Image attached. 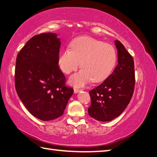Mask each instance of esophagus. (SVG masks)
<instances>
[{
    "mask_svg": "<svg viewBox=\"0 0 157 157\" xmlns=\"http://www.w3.org/2000/svg\"><path fill=\"white\" fill-rule=\"evenodd\" d=\"M80 90H81V89H79V88H78V87H75V88H74V93H79Z\"/></svg>",
    "mask_w": 157,
    "mask_h": 157,
    "instance_id": "obj_1",
    "label": "esophagus"
}]
</instances>
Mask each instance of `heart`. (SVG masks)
I'll return each instance as SVG.
<instances>
[{
  "mask_svg": "<svg viewBox=\"0 0 157 157\" xmlns=\"http://www.w3.org/2000/svg\"><path fill=\"white\" fill-rule=\"evenodd\" d=\"M71 48L62 49L58 54V64L66 74L82 69L71 77V83L83 85L92 80L100 82L112 72L117 62V52L113 45L88 36L79 37L73 40Z\"/></svg>",
  "mask_w": 157,
  "mask_h": 157,
  "instance_id": "1",
  "label": "heart"
}]
</instances>
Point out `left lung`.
<instances>
[{
    "mask_svg": "<svg viewBox=\"0 0 157 157\" xmlns=\"http://www.w3.org/2000/svg\"><path fill=\"white\" fill-rule=\"evenodd\" d=\"M118 64L113 73L98 86L89 91L91 104L88 108L91 117L109 121L126 109L135 89V64L132 56L120 41L115 40Z\"/></svg>",
    "mask_w": 157,
    "mask_h": 157,
    "instance_id": "1",
    "label": "left lung"
}]
</instances>
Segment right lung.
<instances>
[{"label":"right lung","instance_id":"right-lung-1","mask_svg":"<svg viewBox=\"0 0 157 157\" xmlns=\"http://www.w3.org/2000/svg\"><path fill=\"white\" fill-rule=\"evenodd\" d=\"M59 48L56 33H40L29 40L16 58V93L31 115L42 121L63 115L73 93L59 69Z\"/></svg>","mask_w":157,"mask_h":157}]
</instances>
